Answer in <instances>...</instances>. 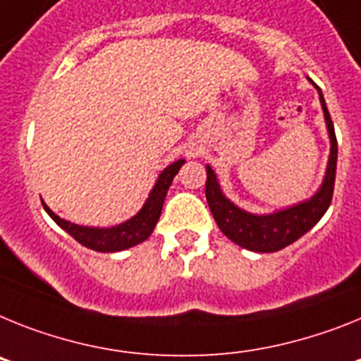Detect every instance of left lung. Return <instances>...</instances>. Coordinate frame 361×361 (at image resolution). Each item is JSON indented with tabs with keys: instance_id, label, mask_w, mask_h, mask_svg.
<instances>
[{
	"instance_id": "1",
	"label": "left lung",
	"mask_w": 361,
	"mask_h": 361,
	"mask_svg": "<svg viewBox=\"0 0 361 361\" xmlns=\"http://www.w3.org/2000/svg\"><path fill=\"white\" fill-rule=\"evenodd\" d=\"M318 94L322 109H324L329 137H331V154H329L324 183L312 198L287 207L283 211L272 212V214H250L234 205L228 198H225L214 171L211 169V165H207V203L211 207V212L219 231L236 245L255 250V252H276V250L285 249L287 245L294 243L298 238H302L307 231H311L331 205L332 192H334V178H336L338 142L324 94L319 89Z\"/></svg>"
}]
</instances>
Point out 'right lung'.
Returning <instances> with one entry per match:
<instances>
[{"label":"right lung","mask_w":361,"mask_h":361,"mask_svg":"<svg viewBox=\"0 0 361 361\" xmlns=\"http://www.w3.org/2000/svg\"><path fill=\"white\" fill-rule=\"evenodd\" d=\"M183 163L185 159H178V161L171 163L167 169H163L161 174L158 176V181H156L152 190H150L145 205L142 207V211L130 219H127V221H123V224L114 225V227L99 228L71 224V221L59 218L58 214L50 211L49 207L45 205V202L42 203L45 207L47 214L54 219L63 231H67L78 243L85 245L87 249L98 250V252H118V250H125L128 247L142 243V241H145L152 234L156 224H158L159 214H161L163 202H165L169 187H171L172 180H174V176H176Z\"/></svg>","instance_id":"right-lung-1"}]
</instances>
